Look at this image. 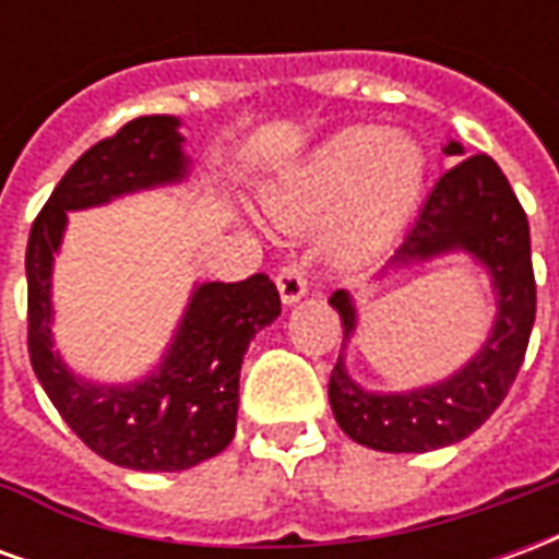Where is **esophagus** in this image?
<instances>
[{"mask_svg":"<svg viewBox=\"0 0 559 559\" xmlns=\"http://www.w3.org/2000/svg\"><path fill=\"white\" fill-rule=\"evenodd\" d=\"M275 284H278L281 302H284V305H296L299 299H302L305 293H308V281H305V272L296 266V263H290V266L281 269L278 278H275Z\"/></svg>","mask_w":559,"mask_h":559,"instance_id":"1","label":"esophagus"}]
</instances>
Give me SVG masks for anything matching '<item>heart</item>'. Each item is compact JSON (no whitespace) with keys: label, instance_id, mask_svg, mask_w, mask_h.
I'll list each match as a JSON object with an SVG mask.
<instances>
[{"label":"heart","instance_id":"heart-1","mask_svg":"<svg viewBox=\"0 0 559 559\" xmlns=\"http://www.w3.org/2000/svg\"><path fill=\"white\" fill-rule=\"evenodd\" d=\"M425 179L428 158L416 140L356 126L281 173L263 206L284 230H311L329 218V257L341 266H362L395 245L419 206Z\"/></svg>","mask_w":559,"mask_h":559}]
</instances>
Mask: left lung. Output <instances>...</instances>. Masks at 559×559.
Masks as SVG:
<instances>
[{
  "mask_svg": "<svg viewBox=\"0 0 559 559\" xmlns=\"http://www.w3.org/2000/svg\"><path fill=\"white\" fill-rule=\"evenodd\" d=\"M443 152L464 155V146L449 140ZM445 254H467L491 278L497 311L479 350L455 374L407 392L365 389L347 371L344 353L329 377V404L341 431L377 452H431L461 443L503 404L524 362L536 320L530 224L509 179L488 155L461 158L437 179L377 281ZM329 305L341 314L344 341L350 344L359 326L353 293L335 290Z\"/></svg>",
  "mask_w": 559,
  "mask_h": 559,
  "instance_id": "1",
  "label": "left lung"
}]
</instances>
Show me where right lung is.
<instances>
[{"instance_id": "add662e5", "label": "right lung", "mask_w": 559, "mask_h": 559, "mask_svg": "<svg viewBox=\"0 0 559 559\" xmlns=\"http://www.w3.org/2000/svg\"><path fill=\"white\" fill-rule=\"evenodd\" d=\"M179 128L176 116H138L83 152L44 203L26 245L35 377L92 452L143 473L188 469L227 449L236 433L245 350L281 314V296L266 275L194 284L160 362L131 383L74 374L53 347V257L68 212L185 182L191 158Z\"/></svg>"}]
</instances>
